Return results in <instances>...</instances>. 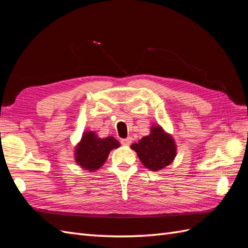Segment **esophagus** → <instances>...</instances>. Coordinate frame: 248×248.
Instances as JSON below:
<instances>
[{
    "mask_svg": "<svg viewBox=\"0 0 248 248\" xmlns=\"http://www.w3.org/2000/svg\"><path fill=\"white\" fill-rule=\"evenodd\" d=\"M132 139L131 138H127V139H123L121 140V144L124 146H129L131 144Z\"/></svg>",
    "mask_w": 248,
    "mask_h": 248,
    "instance_id": "1",
    "label": "esophagus"
}]
</instances>
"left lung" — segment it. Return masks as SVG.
Instances as JSON below:
<instances>
[{
    "instance_id": "1",
    "label": "left lung",
    "mask_w": 248,
    "mask_h": 248,
    "mask_svg": "<svg viewBox=\"0 0 248 248\" xmlns=\"http://www.w3.org/2000/svg\"><path fill=\"white\" fill-rule=\"evenodd\" d=\"M130 147L137 152L140 162L155 171L170 164L177 153L175 140L159 125H153L149 136L141 138Z\"/></svg>"
}]
</instances>
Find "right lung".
<instances>
[{
    "instance_id": "obj_1",
    "label": "right lung",
    "mask_w": 248,
    "mask_h": 248,
    "mask_svg": "<svg viewBox=\"0 0 248 248\" xmlns=\"http://www.w3.org/2000/svg\"><path fill=\"white\" fill-rule=\"evenodd\" d=\"M120 147V142L112 137L100 139L93 131H86L76 147V162L86 170L94 171L103 166L112 149Z\"/></svg>"
}]
</instances>
